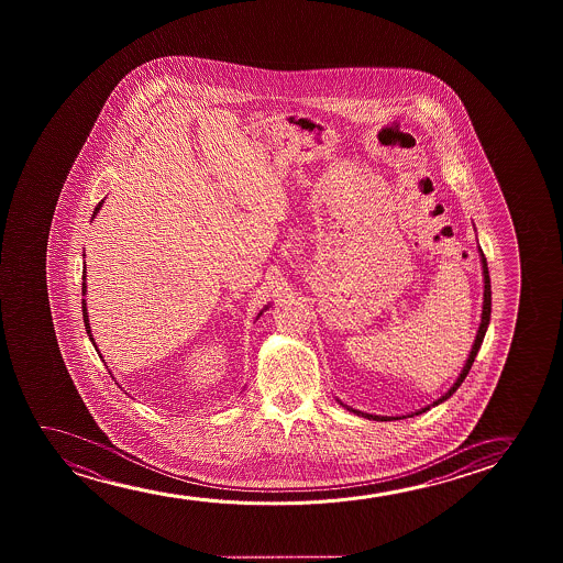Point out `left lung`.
<instances>
[{"mask_svg": "<svg viewBox=\"0 0 563 563\" xmlns=\"http://www.w3.org/2000/svg\"><path fill=\"white\" fill-rule=\"evenodd\" d=\"M478 254H481V263H483V275H485V298H483V313H481V324H478L477 336H475V344L471 347L470 357H467V362L463 365L462 373H460V377L455 380L454 386L448 390L442 398H439L437 401H432V406H439L442 401L448 400L452 394L462 386L463 380L467 377V373H470L471 365L475 362V357L478 354V347L483 344V340H485L486 329H488V323H490V308H493V292H490V277H488V265H486V257L483 254V250H478ZM342 404V401H340ZM344 406V404H342ZM350 411H354L357 416L367 417V419H375V421H390V419H401V417H380V416H371V413H363V411H357V409L347 408ZM427 409H431V406H427V408L419 409L416 413H411V416H419V413H424ZM408 416V417H411Z\"/></svg>", "mask_w": 563, "mask_h": 563, "instance_id": "left-lung-1", "label": "left lung"}]
</instances>
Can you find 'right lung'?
I'll list each match as a JSON object with an SVG mask.
<instances>
[{
    "mask_svg": "<svg viewBox=\"0 0 563 563\" xmlns=\"http://www.w3.org/2000/svg\"><path fill=\"white\" fill-rule=\"evenodd\" d=\"M101 206H103V200H101L100 203H98V206H96V209H93L92 219H93V217L98 216V211H100ZM82 280H85V283H82V296H85V294H86V265H85V269H82ZM262 313H263V311H262ZM262 313H260V316H262ZM260 316H257V317H260ZM82 317H85L86 332H88V336H90V340H92L93 346H96V342H93V339H92V331H90V321H88V309H86V300H82ZM96 350H98V347H96Z\"/></svg>",
    "mask_w": 563,
    "mask_h": 563,
    "instance_id": "1",
    "label": "right lung"
}]
</instances>
